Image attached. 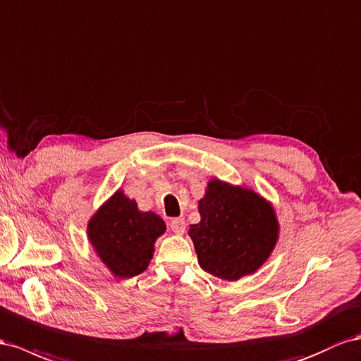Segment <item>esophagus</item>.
Segmentation results:
<instances>
[{
    "instance_id": "1",
    "label": "esophagus",
    "mask_w": 361,
    "mask_h": 361,
    "mask_svg": "<svg viewBox=\"0 0 361 361\" xmlns=\"http://www.w3.org/2000/svg\"><path fill=\"white\" fill-rule=\"evenodd\" d=\"M170 228L174 233H178V235H182L185 232V220L183 219H174L170 221Z\"/></svg>"
}]
</instances>
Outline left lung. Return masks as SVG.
<instances>
[{"instance_id":"1","label":"left lung","mask_w":361,"mask_h":361,"mask_svg":"<svg viewBox=\"0 0 361 361\" xmlns=\"http://www.w3.org/2000/svg\"><path fill=\"white\" fill-rule=\"evenodd\" d=\"M200 221L191 225L200 267L225 281L252 275L269 259L279 237L271 203L250 188L220 179L199 200Z\"/></svg>"}]
</instances>
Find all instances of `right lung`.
<instances>
[{"instance_id": "obj_1", "label": "right lung", "mask_w": 361, "mask_h": 361, "mask_svg": "<svg viewBox=\"0 0 361 361\" xmlns=\"http://www.w3.org/2000/svg\"><path fill=\"white\" fill-rule=\"evenodd\" d=\"M167 229L152 211H140L133 199L116 190L87 221V240L115 278L142 274L153 258L154 241Z\"/></svg>"}]
</instances>
